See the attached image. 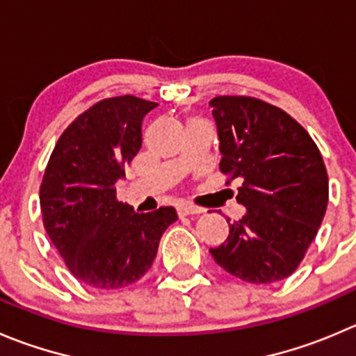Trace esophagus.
I'll return each instance as SVG.
<instances>
[{"label":"esophagus","mask_w":356,"mask_h":356,"mask_svg":"<svg viewBox=\"0 0 356 356\" xmlns=\"http://www.w3.org/2000/svg\"><path fill=\"white\" fill-rule=\"evenodd\" d=\"M176 211H178V216H188V215H199V213H202V209L197 208V206L181 204L176 208Z\"/></svg>","instance_id":"34e87169"}]
</instances>
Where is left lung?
Here are the masks:
<instances>
[{
    "label": "left lung",
    "instance_id": "obj_1",
    "mask_svg": "<svg viewBox=\"0 0 356 356\" xmlns=\"http://www.w3.org/2000/svg\"><path fill=\"white\" fill-rule=\"evenodd\" d=\"M220 138L225 185L238 180L241 220L209 248L215 262L246 283L289 277L316 238L327 211L328 176L313 138L282 108L252 96L209 101ZM231 220V218H229ZM227 220V222H229Z\"/></svg>",
    "mask_w": 356,
    "mask_h": 356
}]
</instances>
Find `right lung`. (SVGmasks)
Instances as JSON below:
<instances>
[{
	"label": "right lung",
	"mask_w": 356,
	"mask_h": 356,
	"mask_svg": "<svg viewBox=\"0 0 356 356\" xmlns=\"http://www.w3.org/2000/svg\"><path fill=\"white\" fill-rule=\"evenodd\" d=\"M157 103L106 97L67 125L40 185L43 227L76 280L117 290L148 273L164 231L178 220L171 206L136 213L118 202V178L141 148V122Z\"/></svg>",
	"instance_id": "obj_1"
}]
</instances>
